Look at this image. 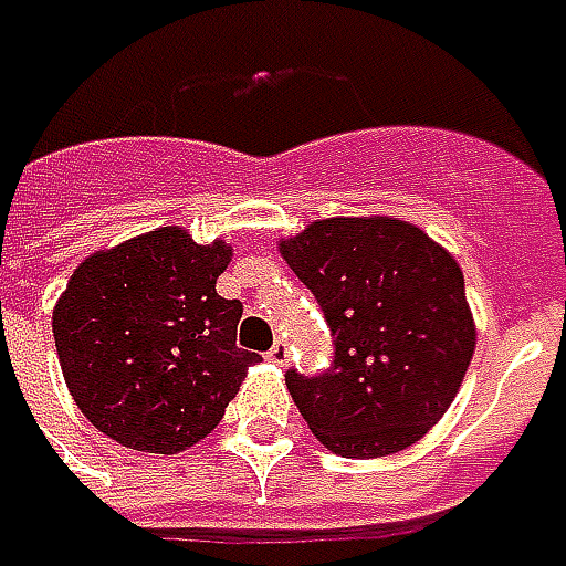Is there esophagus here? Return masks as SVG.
I'll return each mask as SVG.
<instances>
[{
  "label": "esophagus",
  "instance_id": "obj_1",
  "mask_svg": "<svg viewBox=\"0 0 566 566\" xmlns=\"http://www.w3.org/2000/svg\"><path fill=\"white\" fill-rule=\"evenodd\" d=\"M266 361H272V365H287V343L284 339L272 343V349L266 352Z\"/></svg>",
  "mask_w": 566,
  "mask_h": 566
}]
</instances>
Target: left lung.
<instances>
[{"instance_id": "8db88e82", "label": "left lung", "mask_w": 566, "mask_h": 566, "mask_svg": "<svg viewBox=\"0 0 566 566\" xmlns=\"http://www.w3.org/2000/svg\"><path fill=\"white\" fill-rule=\"evenodd\" d=\"M279 251L334 337L324 374H284L303 420L349 460L417 444L457 398L475 352L460 263L395 217H327Z\"/></svg>"}]
</instances>
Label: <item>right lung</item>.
Segmentation results:
<instances>
[{"mask_svg":"<svg viewBox=\"0 0 566 566\" xmlns=\"http://www.w3.org/2000/svg\"><path fill=\"white\" fill-rule=\"evenodd\" d=\"M232 251L161 227L70 275L51 331L66 389L122 448L177 453L223 420L256 352L235 346L239 300L217 294Z\"/></svg>","mask_w":566,"mask_h":566,"instance_id":"obj_1","label":"right lung"}]
</instances>
